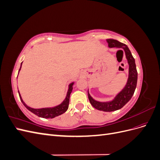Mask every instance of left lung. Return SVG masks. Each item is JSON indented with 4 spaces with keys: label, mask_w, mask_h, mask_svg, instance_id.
<instances>
[{
    "label": "left lung",
    "mask_w": 160,
    "mask_h": 160,
    "mask_svg": "<svg viewBox=\"0 0 160 160\" xmlns=\"http://www.w3.org/2000/svg\"><path fill=\"white\" fill-rule=\"evenodd\" d=\"M106 41L108 43V47L109 48L115 47L122 49V50L119 51H122L125 52V57L129 65V74L126 85L119 93L115 95L113 100L107 101V102H101V101H96L90 95L88 89V98L91 105L99 111L110 112V111H116L122 108L132 98L137 86L138 72L134 58L126 45L114 39H107Z\"/></svg>",
    "instance_id": "obj_1"
}]
</instances>
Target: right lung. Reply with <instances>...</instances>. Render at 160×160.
<instances>
[{"label":"right lung","mask_w":160,"mask_h":160,"mask_svg":"<svg viewBox=\"0 0 160 160\" xmlns=\"http://www.w3.org/2000/svg\"><path fill=\"white\" fill-rule=\"evenodd\" d=\"M22 63L21 65V67L19 69L18 71V73L19 71H21V66H22ZM75 82H72L71 83L69 86H68V90H67V95L65 99L62 101V103H60L59 105H56L55 107H51V108H38V109H35V108H32L28 106L24 101L22 100L21 95L19 93V91H18V95L19 97H20V99L21 102L22 103V104L25 105V107L28 109L31 112H32V113L35 114L36 115L38 116L40 118H45V119H48V118H54L57 116H59L62 113H64L65 111L68 109L69 108V98H70V95L71 93L72 92V85H74Z\"/></svg>","instance_id":"1"}]
</instances>
